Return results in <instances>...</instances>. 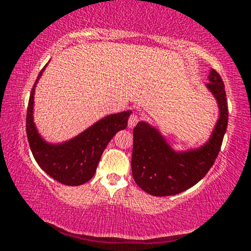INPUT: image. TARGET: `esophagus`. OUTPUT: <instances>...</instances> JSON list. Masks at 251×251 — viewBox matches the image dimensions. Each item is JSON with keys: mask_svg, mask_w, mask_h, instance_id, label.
Segmentation results:
<instances>
[{"mask_svg": "<svg viewBox=\"0 0 251 251\" xmlns=\"http://www.w3.org/2000/svg\"><path fill=\"white\" fill-rule=\"evenodd\" d=\"M138 122H139V117L137 114H131V117L128 118V127L133 128L138 124Z\"/></svg>", "mask_w": 251, "mask_h": 251, "instance_id": "obj_1", "label": "esophagus"}]
</instances>
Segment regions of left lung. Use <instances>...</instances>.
I'll return each mask as SVG.
<instances>
[{
  "mask_svg": "<svg viewBox=\"0 0 251 251\" xmlns=\"http://www.w3.org/2000/svg\"><path fill=\"white\" fill-rule=\"evenodd\" d=\"M208 88L220 105V119L211 139L200 150L176 153L158 131L145 123L133 129L132 175L137 185L152 196H172L185 191L204 177L214 165L227 126V101L223 80L217 71L209 75Z\"/></svg>",
  "mask_w": 251,
  "mask_h": 251,
  "instance_id": "obj_1",
  "label": "left lung"
}]
</instances>
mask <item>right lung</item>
<instances>
[{"label": "right lung", "instance_id": "obj_1", "mask_svg": "<svg viewBox=\"0 0 251 251\" xmlns=\"http://www.w3.org/2000/svg\"><path fill=\"white\" fill-rule=\"evenodd\" d=\"M43 70L45 68L40 72L37 79L41 76ZM36 82L37 80L31 88L25 119V131L31 153L40 168L59 183L71 186L81 185L96 174L98 164L109 140L118 131L126 128L131 111L107 116L65 144H46L37 134L33 123L34 88Z\"/></svg>", "mask_w": 251, "mask_h": 251}]
</instances>
